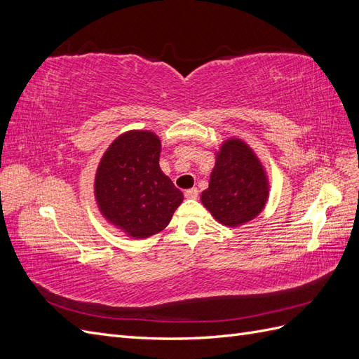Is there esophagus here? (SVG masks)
<instances>
[{"label": "esophagus", "instance_id": "1", "mask_svg": "<svg viewBox=\"0 0 359 359\" xmlns=\"http://www.w3.org/2000/svg\"><path fill=\"white\" fill-rule=\"evenodd\" d=\"M186 198L187 199H196L198 198V194H199V190L198 189H190V190H186Z\"/></svg>", "mask_w": 359, "mask_h": 359}]
</instances>
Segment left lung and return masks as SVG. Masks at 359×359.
Segmentation results:
<instances>
[{
	"label": "left lung",
	"instance_id": "1",
	"mask_svg": "<svg viewBox=\"0 0 359 359\" xmlns=\"http://www.w3.org/2000/svg\"><path fill=\"white\" fill-rule=\"evenodd\" d=\"M268 198L269 180L262 161L243 139H226L215 151L202 205L223 226L240 227L264 211Z\"/></svg>",
	"mask_w": 359,
	"mask_h": 359
}]
</instances>
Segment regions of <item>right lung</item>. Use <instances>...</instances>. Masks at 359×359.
<instances>
[{
	"label": "right lung",
	"mask_w": 359,
	"mask_h": 359,
	"mask_svg": "<svg viewBox=\"0 0 359 359\" xmlns=\"http://www.w3.org/2000/svg\"><path fill=\"white\" fill-rule=\"evenodd\" d=\"M160 153L154 132L130 130L104 151L95 170L94 198L100 214L135 240L165 229L184 199L160 169Z\"/></svg>",
	"instance_id": "right-lung-1"
}]
</instances>
